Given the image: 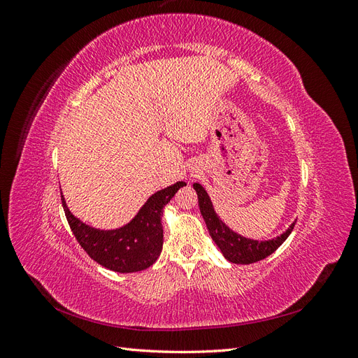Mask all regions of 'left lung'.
<instances>
[{
	"mask_svg": "<svg viewBox=\"0 0 358 358\" xmlns=\"http://www.w3.org/2000/svg\"><path fill=\"white\" fill-rule=\"evenodd\" d=\"M194 189H196L199 196V206L200 212L203 215V220L208 227L209 234L220 248L222 255L229 259L230 263L234 264H252L257 262H262L266 257L272 255L276 249L282 245L287 237L291 234L294 224L292 222L288 230H285L282 234L273 237L268 241H254L248 239L241 234L234 233L230 227H227L218 215H216L213 204L208 196V192L200 185V183H194Z\"/></svg>",
	"mask_w": 358,
	"mask_h": 358,
	"instance_id": "1",
	"label": "left lung"
}]
</instances>
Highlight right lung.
Returning a JSON list of instances; mask_svg holds the SVG:
<instances>
[{
  "label": "right lung",
  "instance_id": "add662e5",
  "mask_svg": "<svg viewBox=\"0 0 358 358\" xmlns=\"http://www.w3.org/2000/svg\"><path fill=\"white\" fill-rule=\"evenodd\" d=\"M185 185V182H176L157 191L131 221L116 230H99L82 222L70 212L62 194L61 200L70 229L86 254L113 272L133 273L157 262L162 249V209Z\"/></svg>",
  "mask_w": 358,
  "mask_h": 358
}]
</instances>
